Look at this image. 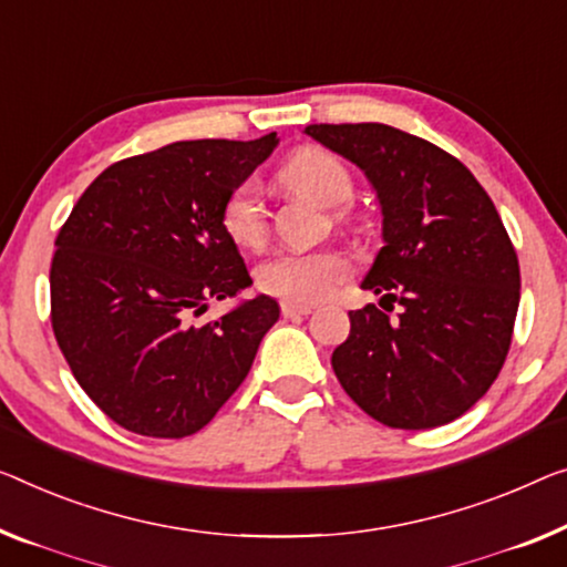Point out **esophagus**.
Returning a JSON list of instances; mask_svg holds the SVG:
<instances>
[{"label":"esophagus","mask_w":567,"mask_h":567,"mask_svg":"<svg viewBox=\"0 0 567 567\" xmlns=\"http://www.w3.org/2000/svg\"><path fill=\"white\" fill-rule=\"evenodd\" d=\"M280 308H282V316H285V318H292V316H310V312H312V306H306V302H290V300H285Z\"/></svg>","instance_id":"34e87169"}]
</instances>
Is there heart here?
<instances>
[{"instance_id":"obj_1","label":"heart","mask_w":567,"mask_h":567,"mask_svg":"<svg viewBox=\"0 0 567 567\" xmlns=\"http://www.w3.org/2000/svg\"><path fill=\"white\" fill-rule=\"evenodd\" d=\"M280 181L290 190L318 200L320 206H341L349 200L353 181L343 159L318 147H302L287 157L280 167ZM338 210V218H343ZM224 231L244 249H259L267 239V210L257 185L247 181L224 203ZM349 261L336 251H280L257 267V287L261 292L290 302H316L326 298L343 277Z\"/></svg>"}]
</instances>
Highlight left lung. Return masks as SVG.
Instances as JSON below:
<instances>
[{
  "label": "left lung",
  "mask_w": 567,
  "mask_h": 567,
  "mask_svg": "<svg viewBox=\"0 0 567 567\" xmlns=\"http://www.w3.org/2000/svg\"><path fill=\"white\" fill-rule=\"evenodd\" d=\"M306 134L361 167L382 206L384 247L331 357L338 382L379 422L445 425L499 377L519 308V261L488 193L461 159L386 124H310Z\"/></svg>",
  "instance_id": "obj_1"
}]
</instances>
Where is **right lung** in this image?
I'll return each mask as SVG.
<instances>
[{
    "label": "right lung",
    "instance_id": "right-lung-1",
    "mask_svg": "<svg viewBox=\"0 0 567 567\" xmlns=\"http://www.w3.org/2000/svg\"><path fill=\"white\" fill-rule=\"evenodd\" d=\"M277 134L173 142L109 165L58 231L50 265L55 341L96 408L147 437L208 425L247 379L280 318L269 295L216 320L208 302L251 285L224 231V203Z\"/></svg>",
    "mask_w": 567,
    "mask_h": 567
}]
</instances>
